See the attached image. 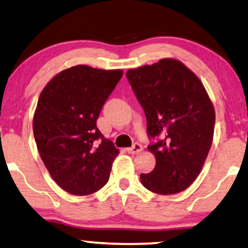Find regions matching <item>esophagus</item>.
I'll return each instance as SVG.
<instances>
[{"instance_id":"esophagus-1","label":"esophagus","mask_w":248,"mask_h":248,"mask_svg":"<svg viewBox=\"0 0 248 248\" xmlns=\"http://www.w3.org/2000/svg\"><path fill=\"white\" fill-rule=\"evenodd\" d=\"M142 150H143V147H142V145H140V144L135 143L131 147H128L127 152L130 153V155H136V153H140V151H142Z\"/></svg>"}]
</instances>
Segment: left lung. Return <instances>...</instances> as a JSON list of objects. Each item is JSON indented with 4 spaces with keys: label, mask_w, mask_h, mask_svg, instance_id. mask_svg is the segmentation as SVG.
Here are the masks:
<instances>
[{
    "label": "left lung",
    "mask_w": 248,
    "mask_h": 248,
    "mask_svg": "<svg viewBox=\"0 0 248 248\" xmlns=\"http://www.w3.org/2000/svg\"><path fill=\"white\" fill-rule=\"evenodd\" d=\"M126 75L145 113L147 135L159 137L147 146L155 167L140 174V182L158 194L184 191L198 177L213 142L215 111L205 87L173 58L128 70Z\"/></svg>",
    "instance_id": "left-lung-1"
}]
</instances>
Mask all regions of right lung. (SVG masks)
<instances>
[{
  "instance_id": "obj_1",
  "label": "right lung",
  "mask_w": 248,
  "mask_h": 248,
  "mask_svg": "<svg viewBox=\"0 0 248 248\" xmlns=\"http://www.w3.org/2000/svg\"><path fill=\"white\" fill-rule=\"evenodd\" d=\"M122 74L77 65L55 75L41 92L34 139L49 174L71 194H92L108 183L119 150L96 121Z\"/></svg>"
}]
</instances>
